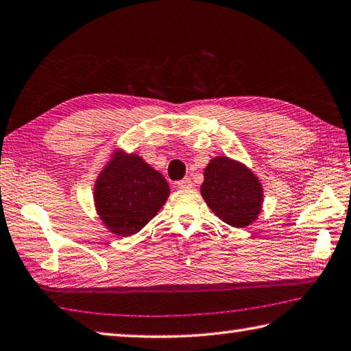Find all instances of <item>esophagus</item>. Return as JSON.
Wrapping results in <instances>:
<instances>
[{
  "label": "esophagus",
  "mask_w": 351,
  "mask_h": 351,
  "mask_svg": "<svg viewBox=\"0 0 351 351\" xmlns=\"http://www.w3.org/2000/svg\"><path fill=\"white\" fill-rule=\"evenodd\" d=\"M178 187L180 189H191V181L189 180V178H184V180H181V181H178Z\"/></svg>",
  "instance_id": "esophagus-1"
}]
</instances>
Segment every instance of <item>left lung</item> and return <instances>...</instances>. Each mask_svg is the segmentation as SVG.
<instances>
[{
  "label": "left lung",
  "instance_id": "1",
  "mask_svg": "<svg viewBox=\"0 0 351 351\" xmlns=\"http://www.w3.org/2000/svg\"><path fill=\"white\" fill-rule=\"evenodd\" d=\"M201 195L215 215L234 228L257 221L263 208V185L243 162L215 156L204 169Z\"/></svg>",
  "mask_w": 351,
  "mask_h": 351
}]
</instances>
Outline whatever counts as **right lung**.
<instances>
[{"instance_id":"obj_1","label":"right lung","mask_w":351,"mask_h":351,"mask_svg":"<svg viewBox=\"0 0 351 351\" xmlns=\"http://www.w3.org/2000/svg\"><path fill=\"white\" fill-rule=\"evenodd\" d=\"M170 187L136 154L117 149L94 182V205L105 228L128 237L143 230L166 204Z\"/></svg>"}]
</instances>
